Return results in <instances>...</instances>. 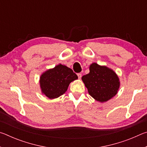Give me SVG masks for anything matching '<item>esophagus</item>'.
<instances>
[{"instance_id": "esophagus-1", "label": "esophagus", "mask_w": 147, "mask_h": 147, "mask_svg": "<svg viewBox=\"0 0 147 147\" xmlns=\"http://www.w3.org/2000/svg\"><path fill=\"white\" fill-rule=\"evenodd\" d=\"M77 75H78V77L79 79L81 78V77H82V74L81 73H78V74H77Z\"/></svg>"}]
</instances>
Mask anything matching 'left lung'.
<instances>
[{"mask_svg": "<svg viewBox=\"0 0 147 147\" xmlns=\"http://www.w3.org/2000/svg\"><path fill=\"white\" fill-rule=\"evenodd\" d=\"M88 93L96 100L104 102L117 93L120 82L113 70L96 63L89 67V73L82 77Z\"/></svg>", "mask_w": 147, "mask_h": 147, "instance_id": "obj_1", "label": "left lung"}]
</instances>
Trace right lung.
<instances>
[{
  "label": "right lung",
  "mask_w": 147,
  "mask_h": 147,
  "mask_svg": "<svg viewBox=\"0 0 147 147\" xmlns=\"http://www.w3.org/2000/svg\"><path fill=\"white\" fill-rule=\"evenodd\" d=\"M77 78L71 69L59 64L41 74L39 81L41 91L49 98H58L65 93L69 84Z\"/></svg>",
  "instance_id": "right-lung-1"
}]
</instances>
